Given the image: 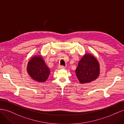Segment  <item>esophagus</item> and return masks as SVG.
<instances>
[{"label":"esophagus","instance_id":"1","mask_svg":"<svg viewBox=\"0 0 124 124\" xmlns=\"http://www.w3.org/2000/svg\"><path fill=\"white\" fill-rule=\"evenodd\" d=\"M58 68L60 69H65V67L63 66H59Z\"/></svg>","mask_w":124,"mask_h":124}]
</instances>
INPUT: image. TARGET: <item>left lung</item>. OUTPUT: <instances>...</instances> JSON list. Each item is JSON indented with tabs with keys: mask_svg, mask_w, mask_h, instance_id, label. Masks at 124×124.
Segmentation results:
<instances>
[{
	"mask_svg": "<svg viewBox=\"0 0 124 124\" xmlns=\"http://www.w3.org/2000/svg\"><path fill=\"white\" fill-rule=\"evenodd\" d=\"M76 76L81 84L90 83L96 80L100 74V65L91 54H85L78 62Z\"/></svg>",
	"mask_w": 124,
	"mask_h": 124,
	"instance_id": "left-lung-1",
	"label": "left lung"
}]
</instances>
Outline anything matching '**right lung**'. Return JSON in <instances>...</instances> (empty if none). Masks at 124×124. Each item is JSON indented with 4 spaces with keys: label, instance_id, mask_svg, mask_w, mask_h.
<instances>
[{
    "label": "right lung",
    "instance_id": "add662e5",
    "mask_svg": "<svg viewBox=\"0 0 124 124\" xmlns=\"http://www.w3.org/2000/svg\"><path fill=\"white\" fill-rule=\"evenodd\" d=\"M27 71L33 80L41 83L47 80L51 72L41 55H36L30 59L27 66Z\"/></svg>",
    "mask_w": 124,
    "mask_h": 124
}]
</instances>
